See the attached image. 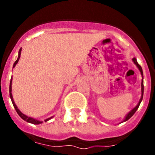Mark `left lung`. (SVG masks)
Instances as JSON below:
<instances>
[{"label":"left lung","instance_id":"obj_1","mask_svg":"<svg viewBox=\"0 0 155 155\" xmlns=\"http://www.w3.org/2000/svg\"><path fill=\"white\" fill-rule=\"evenodd\" d=\"M133 61H134V63L135 64H136V66H137V68H138V69H139V70H140V71H141V74H142V97H141V99H140L139 103L137 104V105L136 106V107H135L134 108H133L132 110L130 111V113H128V114H127V116L125 117V120H129V119H130V118L131 117H132V116L134 115V114L135 112H136V111L137 110V108H138V107H139L140 104H141V102H142V98H143V92H144V85H143V72H142V67H141V66H140L139 64L137 63V59H136V58H133Z\"/></svg>","mask_w":155,"mask_h":155}]
</instances>
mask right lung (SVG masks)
Segmentation results:
<instances>
[{"instance_id":"right-lung-1","label":"right lung","mask_w":155,"mask_h":155,"mask_svg":"<svg viewBox=\"0 0 155 155\" xmlns=\"http://www.w3.org/2000/svg\"><path fill=\"white\" fill-rule=\"evenodd\" d=\"M21 49L19 50V52H18V59L15 61L14 64H13V68H14V67L16 66V64L18 63V60H19V58H20V56H21ZM11 92H12V78H11L10 84H9V97H10L11 101H12V103H13V107H14V108H15L16 111H17L18 114L22 118L23 120H26L27 122L32 123V124H35V125H38V124H40V123H42V121H39V120H35V119H34V118H32V117H27V116H25V114H23L22 113H21V111L18 109V107H17V105H16L15 103H14V101H13V96H12V93H11ZM51 118V117H50V118H48V119H47V120H45V121H47V120H49Z\"/></svg>"}]
</instances>
